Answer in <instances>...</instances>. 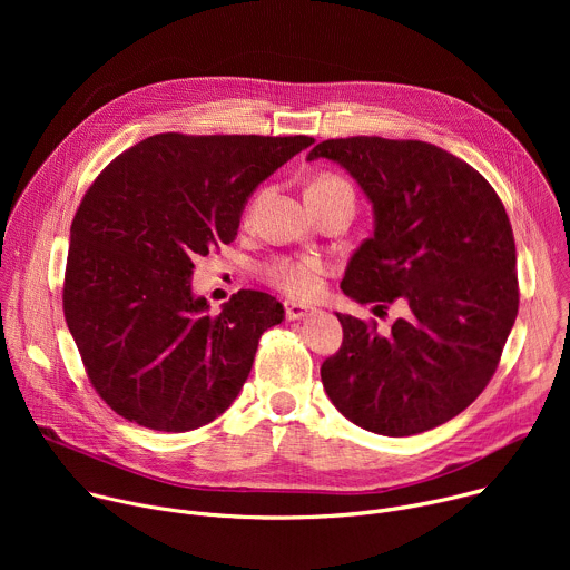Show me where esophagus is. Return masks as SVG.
I'll use <instances>...</instances> for the list:
<instances>
[{
  "label": "esophagus",
  "mask_w": 570,
  "mask_h": 570,
  "mask_svg": "<svg viewBox=\"0 0 570 570\" xmlns=\"http://www.w3.org/2000/svg\"><path fill=\"white\" fill-rule=\"evenodd\" d=\"M284 308H286L288 320H304L306 315L313 313V306H304L297 302H284Z\"/></svg>",
  "instance_id": "esophagus-1"
}]
</instances>
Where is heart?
Listing matches in <instances>:
<instances>
[{
	"instance_id": "obj_1",
	"label": "heart",
	"mask_w": 570,
	"mask_h": 570,
	"mask_svg": "<svg viewBox=\"0 0 570 570\" xmlns=\"http://www.w3.org/2000/svg\"><path fill=\"white\" fill-rule=\"evenodd\" d=\"M308 191H352V187L338 176H320ZM266 279L279 291L293 297H311L324 273V264L315 257L302 259H275L264 268Z\"/></svg>"
}]
</instances>
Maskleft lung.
<instances>
[{
  "label": "left lung",
  "mask_w": 570,
  "mask_h": 570,
  "mask_svg": "<svg viewBox=\"0 0 570 570\" xmlns=\"http://www.w3.org/2000/svg\"><path fill=\"white\" fill-rule=\"evenodd\" d=\"M361 187L374 234L352 255L343 293L358 304L399 302L390 334L336 313L341 350L320 376L356 426L405 438L455 415L490 383L519 311L517 248L492 185L453 153L409 139L347 137L311 148Z\"/></svg>",
  "instance_id": "8db88e82"
}]
</instances>
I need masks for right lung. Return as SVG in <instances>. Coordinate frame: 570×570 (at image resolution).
Instances as JSON below:
<instances>
[{
	"mask_svg": "<svg viewBox=\"0 0 570 570\" xmlns=\"http://www.w3.org/2000/svg\"><path fill=\"white\" fill-rule=\"evenodd\" d=\"M313 137L153 135L124 150L71 220L62 308L110 409L167 433L223 415L259 338L284 320L262 291L212 315L191 288L196 257L232 243L255 189Z\"/></svg>",
	"mask_w": 570,
	"mask_h": 570,
	"instance_id": "add662e5",
	"label": "right lung"
}]
</instances>
